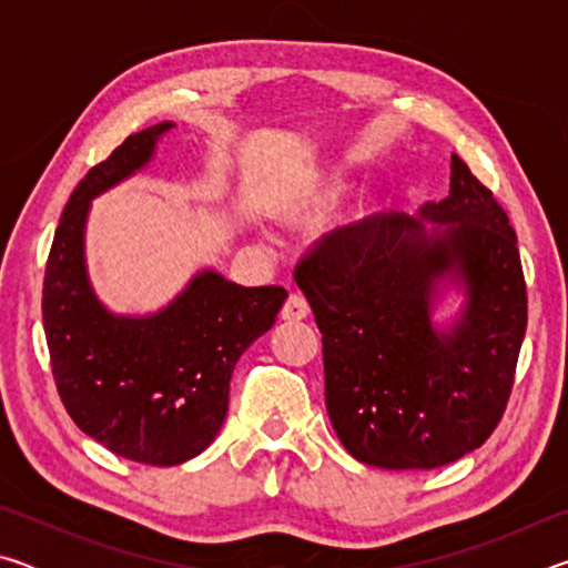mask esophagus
<instances>
[{
    "mask_svg": "<svg viewBox=\"0 0 568 568\" xmlns=\"http://www.w3.org/2000/svg\"><path fill=\"white\" fill-rule=\"evenodd\" d=\"M307 313H311V305H307V301L303 295H291L283 305L281 311V318L287 321V323H297V321H305Z\"/></svg>",
    "mask_w": 568,
    "mask_h": 568,
    "instance_id": "1",
    "label": "esophagus"
}]
</instances>
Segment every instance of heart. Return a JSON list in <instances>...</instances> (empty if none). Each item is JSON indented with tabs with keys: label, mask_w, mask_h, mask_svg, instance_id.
<instances>
[{
	"label": "heart",
	"mask_w": 568,
	"mask_h": 568,
	"mask_svg": "<svg viewBox=\"0 0 568 568\" xmlns=\"http://www.w3.org/2000/svg\"><path fill=\"white\" fill-rule=\"evenodd\" d=\"M353 192V180L343 172H328L318 180L307 182L305 187L277 200L275 217L277 223L293 230H313L323 225L341 203Z\"/></svg>",
	"instance_id": "1"
}]
</instances>
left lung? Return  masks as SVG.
Returning a JSON list of instances; mask_svg holds the SVG:
<instances>
[{
  "label": "left lung",
  "mask_w": 568,
  "mask_h": 568,
  "mask_svg": "<svg viewBox=\"0 0 568 568\" xmlns=\"http://www.w3.org/2000/svg\"><path fill=\"white\" fill-rule=\"evenodd\" d=\"M295 283L323 333L325 408L355 460L438 468L494 434L526 333V283L508 215L458 155L446 200L333 233ZM450 290L459 307L438 324Z\"/></svg>",
  "instance_id": "8db88e82"
}]
</instances>
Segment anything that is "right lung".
<instances>
[{
	"mask_svg": "<svg viewBox=\"0 0 568 568\" xmlns=\"http://www.w3.org/2000/svg\"><path fill=\"white\" fill-rule=\"evenodd\" d=\"M175 128L130 134L94 165L64 205L44 271L42 323L57 390L84 434L122 458L178 466L213 444L227 416L230 378L273 328L285 287H243L203 267L168 305L114 313L94 293L84 233L92 200L145 170Z\"/></svg>",
	"mask_w": 568,
	"mask_h": 568,
	"instance_id": "obj_1",
	"label": "right lung"
}]
</instances>
